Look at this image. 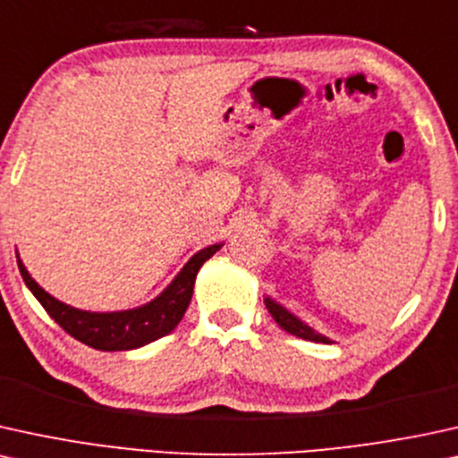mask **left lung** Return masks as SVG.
I'll return each instance as SVG.
<instances>
[{
	"mask_svg": "<svg viewBox=\"0 0 458 458\" xmlns=\"http://www.w3.org/2000/svg\"><path fill=\"white\" fill-rule=\"evenodd\" d=\"M264 304L272 315V319L279 323V327L285 329V332L298 335V338H302V340H310V343H323V344H332L334 343L332 338H327V335L317 332L315 327H310L309 323H304L302 319H300V317L293 315L292 310H287L285 306L276 302V300L266 296Z\"/></svg>",
	"mask_w": 458,
	"mask_h": 458,
	"instance_id": "1",
	"label": "left lung"
}]
</instances>
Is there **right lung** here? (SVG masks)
Returning <instances> with one entry per match:
<instances>
[{
  "label": "right lung",
  "instance_id": "obj_1",
  "mask_svg": "<svg viewBox=\"0 0 458 458\" xmlns=\"http://www.w3.org/2000/svg\"><path fill=\"white\" fill-rule=\"evenodd\" d=\"M222 245L224 242H216V245L196 251L188 259V264L177 272L175 279L162 289L154 300H149L148 304L112 312L82 310L61 302V300L50 296L44 287L38 285V281L29 275L25 264H22L21 256H16V262H19V270L29 292L38 298V302L44 306L46 312L69 335H73L75 340L97 351H132L154 343V340L162 338V335H166L177 327V323L182 321L183 312L188 309L190 300H192L194 281L200 266L213 253L219 251Z\"/></svg>",
  "mask_w": 458,
  "mask_h": 458
}]
</instances>
